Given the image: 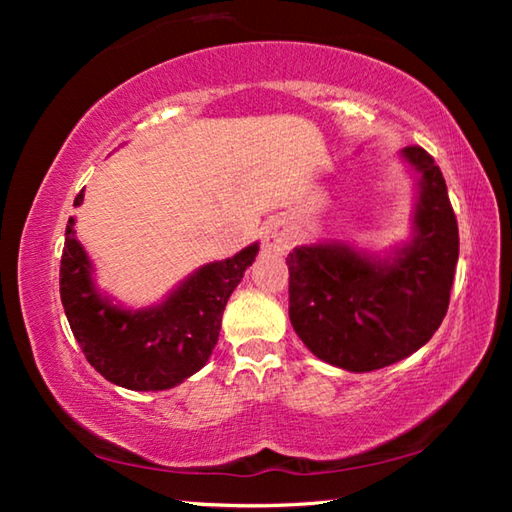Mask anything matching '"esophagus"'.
<instances>
[{
	"label": "esophagus",
	"instance_id": "esophagus-1",
	"mask_svg": "<svg viewBox=\"0 0 512 512\" xmlns=\"http://www.w3.org/2000/svg\"><path fill=\"white\" fill-rule=\"evenodd\" d=\"M291 241H293L291 230L282 221H275L271 225H266V230H264V248L268 250V253H277V255L287 253L289 246H291Z\"/></svg>",
	"mask_w": 512,
	"mask_h": 512
}]
</instances>
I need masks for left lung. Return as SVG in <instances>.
Here are the masks:
<instances>
[{
    "instance_id": "left-lung-1",
    "label": "left lung",
    "mask_w": 512,
    "mask_h": 512,
    "mask_svg": "<svg viewBox=\"0 0 512 512\" xmlns=\"http://www.w3.org/2000/svg\"><path fill=\"white\" fill-rule=\"evenodd\" d=\"M400 158L415 180L409 239L384 253L316 241L287 257L293 329L320 361L350 372L411 357L449 307L458 225L445 178L420 146H406Z\"/></svg>"
}]
</instances>
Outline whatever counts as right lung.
Segmentation results:
<instances>
[{
    "instance_id": "1",
    "label": "right lung",
    "mask_w": 512,
    "mask_h": 512,
    "mask_svg": "<svg viewBox=\"0 0 512 512\" xmlns=\"http://www.w3.org/2000/svg\"><path fill=\"white\" fill-rule=\"evenodd\" d=\"M85 192V189H83ZM83 192L74 205L83 203ZM67 221L60 259V300L90 366L128 391H167L201 370L219 341L223 309L259 244L221 262L198 266L164 300L124 307L97 287L90 255Z\"/></svg>"
}]
</instances>
